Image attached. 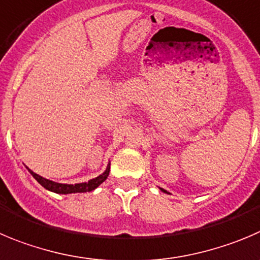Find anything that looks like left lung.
<instances>
[{"instance_id":"1","label":"left lung","mask_w":260,"mask_h":260,"mask_svg":"<svg viewBox=\"0 0 260 260\" xmlns=\"http://www.w3.org/2000/svg\"><path fill=\"white\" fill-rule=\"evenodd\" d=\"M160 190H161V191H163V192H166V193H168V192H167V191H166V190H164V188H160Z\"/></svg>"}]
</instances>
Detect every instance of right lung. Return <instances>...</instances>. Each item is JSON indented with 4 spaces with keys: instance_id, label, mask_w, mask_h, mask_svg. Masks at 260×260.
Listing matches in <instances>:
<instances>
[{
    "instance_id": "obj_1",
    "label": "right lung",
    "mask_w": 260,
    "mask_h": 260,
    "mask_svg": "<svg viewBox=\"0 0 260 260\" xmlns=\"http://www.w3.org/2000/svg\"><path fill=\"white\" fill-rule=\"evenodd\" d=\"M29 173L31 176L35 177L37 179V182L40 183L41 186L46 188L48 191H52V192H56V193H62V195H67V193H77V192H89V191L94 190L97 188L99 186L108 178L109 176V172H110V164H108L106 167V171L104 172L103 174H100L99 177L96 178H92L89 179L88 182H82V183H75V185H68V183H57V182H53L50 181L47 178H43L41 177L40 174L35 173L33 171L28 168Z\"/></svg>"
}]
</instances>
